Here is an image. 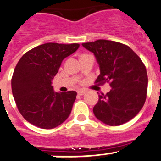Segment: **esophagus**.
I'll return each mask as SVG.
<instances>
[{
  "instance_id": "esophagus-1",
  "label": "esophagus",
  "mask_w": 161,
  "mask_h": 161,
  "mask_svg": "<svg viewBox=\"0 0 161 161\" xmlns=\"http://www.w3.org/2000/svg\"><path fill=\"white\" fill-rule=\"evenodd\" d=\"M85 93H86V91H84V90H79V91H78V94H79V96H82V95H84Z\"/></svg>"
}]
</instances>
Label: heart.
<instances>
[{
  "mask_svg": "<svg viewBox=\"0 0 161 161\" xmlns=\"http://www.w3.org/2000/svg\"><path fill=\"white\" fill-rule=\"evenodd\" d=\"M84 55H86V54H83V55H82V56H84ZM82 56H81V57H82Z\"/></svg>",
  "mask_w": 161,
  "mask_h": 161,
  "instance_id": "b5f03b06",
  "label": "heart"
}]
</instances>
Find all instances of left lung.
Here are the masks:
<instances>
[{
	"mask_svg": "<svg viewBox=\"0 0 161 161\" xmlns=\"http://www.w3.org/2000/svg\"><path fill=\"white\" fill-rule=\"evenodd\" d=\"M82 45L96 56L100 75L96 83L109 82L112 89L99 95L93 108L98 120L120 125L139 114L147 92V74L140 57L129 46L112 40H98Z\"/></svg>",
	"mask_w": 161,
	"mask_h": 161,
	"instance_id": "1",
	"label": "left lung"
}]
</instances>
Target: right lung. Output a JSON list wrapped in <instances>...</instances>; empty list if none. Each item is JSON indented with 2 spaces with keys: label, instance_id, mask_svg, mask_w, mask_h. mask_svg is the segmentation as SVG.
I'll use <instances>...</instances> for the list:
<instances>
[{
  "label": "right lung",
  "instance_id": "obj_1",
  "mask_svg": "<svg viewBox=\"0 0 161 161\" xmlns=\"http://www.w3.org/2000/svg\"><path fill=\"white\" fill-rule=\"evenodd\" d=\"M79 47V44L47 43L21 57L11 86L18 109L26 121L41 129H53L68 118L77 92H55L52 79L61 61Z\"/></svg>",
  "mask_w": 161,
  "mask_h": 161
}]
</instances>
